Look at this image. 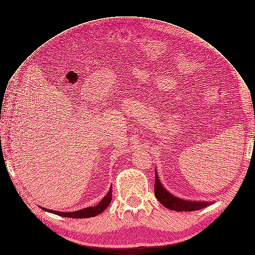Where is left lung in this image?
Listing matches in <instances>:
<instances>
[{"label":"left lung","mask_w":255,"mask_h":255,"mask_svg":"<svg viewBox=\"0 0 255 255\" xmlns=\"http://www.w3.org/2000/svg\"><path fill=\"white\" fill-rule=\"evenodd\" d=\"M155 197L157 200L168 209L176 210V212H193V210H199L212 204L208 201H190L183 200V199L177 198L164 189L161 182L159 181L157 172L155 173V186H154Z\"/></svg>","instance_id":"obj_1"}]
</instances>
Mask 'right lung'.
Masks as SVG:
<instances>
[{
  "mask_svg": "<svg viewBox=\"0 0 255 255\" xmlns=\"http://www.w3.org/2000/svg\"><path fill=\"white\" fill-rule=\"evenodd\" d=\"M113 195V185L110 186V189L108 191V193L106 194V196L102 199V200L99 202L96 206H92V207H85L83 209L80 210H76V212H71V213H63V212H56V210H52V209H48V208H43V210L46 212L58 215L60 217H66V218H76V219H82V218H92V217H96L97 215L101 214L102 212L107 208V206L112 202V197Z\"/></svg>",
  "mask_w": 255,
  "mask_h": 255,
  "instance_id": "1",
  "label": "right lung"
}]
</instances>
